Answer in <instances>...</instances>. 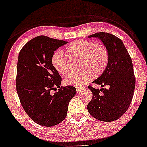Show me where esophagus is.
<instances>
[{"label":"esophagus","instance_id":"34e87169","mask_svg":"<svg viewBox=\"0 0 147 147\" xmlns=\"http://www.w3.org/2000/svg\"><path fill=\"white\" fill-rule=\"evenodd\" d=\"M76 90H77L78 93H80V92H82V88L77 87V88H76Z\"/></svg>","mask_w":147,"mask_h":147}]
</instances>
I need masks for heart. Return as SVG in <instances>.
I'll list each match as a JSON object with an SVG mask.
<instances>
[{
  "label": "heart",
  "mask_w": 147,
  "mask_h": 147,
  "mask_svg": "<svg viewBox=\"0 0 147 147\" xmlns=\"http://www.w3.org/2000/svg\"><path fill=\"white\" fill-rule=\"evenodd\" d=\"M66 51L71 56L81 59L80 72H71L65 76L64 82L67 85L81 87L92 78L101 76L105 71L109 61V53L104 46L98 45L93 41L78 40L69 44ZM53 67L60 74H65L68 70L67 61L61 51H56L51 57Z\"/></svg>",
  "instance_id": "obj_1"
}]
</instances>
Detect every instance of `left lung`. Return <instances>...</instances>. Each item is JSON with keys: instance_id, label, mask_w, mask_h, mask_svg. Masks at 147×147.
I'll return each instance as SVG.
<instances>
[{"instance_id": "8db88e82", "label": "left lung", "mask_w": 147, "mask_h": 147, "mask_svg": "<svg viewBox=\"0 0 147 147\" xmlns=\"http://www.w3.org/2000/svg\"><path fill=\"white\" fill-rule=\"evenodd\" d=\"M92 37L101 40L109 53L107 67L93 83L108 88L88 86L93 96L87 108L96 119L114 121L126 112L133 97L135 77L132 59L122 40L114 35L100 32L88 36Z\"/></svg>"}]
</instances>
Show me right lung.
Here are the masks:
<instances>
[{
  "instance_id": "add662e5",
  "label": "right lung",
  "mask_w": 147,
  "mask_h": 147,
  "mask_svg": "<svg viewBox=\"0 0 147 147\" xmlns=\"http://www.w3.org/2000/svg\"><path fill=\"white\" fill-rule=\"evenodd\" d=\"M68 42L38 36L27 42L19 52L16 87L20 102L34 122L53 126L67 116L68 105L76 94L71 86L60 87L61 78L51 63L54 51ZM53 94L51 90H57Z\"/></svg>"
}]
</instances>
